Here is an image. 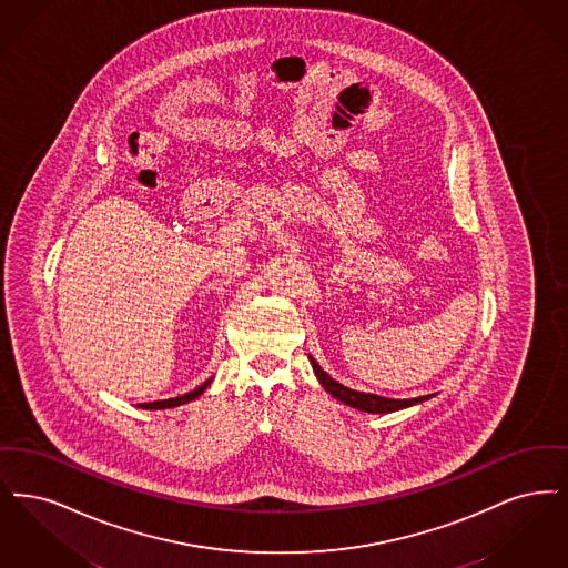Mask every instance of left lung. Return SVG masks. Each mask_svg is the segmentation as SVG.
Here are the masks:
<instances>
[{"mask_svg":"<svg viewBox=\"0 0 568 568\" xmlns=\"http://www.w3.org/2000/svg\"><path fill=\"white\" fill-rule=\"evenodd\" d=\"M310 361H312V367H314V373H316V377L321 379L322 386H324V390L326 393H331V395L335 396V398H339L342 403H346L349 407H354V409H361V412H369V414H390V412H396V409H403V407H409V405H416L419 400H424V398H428V396H418V398H407V400H398V398H386V396H377V395H365V393H356V390H352V388H346V386H342L339 382H335L326 371H322L321 365L310 356Z\"/></svg>","mask_w":568,"mask_h":568,"instance_id":"left-lung-1","label":"left lung"}]
</instances>
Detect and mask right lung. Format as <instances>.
Segmentation results:
<instances>
[{
    "label": "right lung",
    "instance_id": "add662e5",
    "mask_svg": "<svg viewBox=\"0 0 568 568\" xmlns=\"http://www.w3.org/2000/svg\"><path fill=\"white\" fill-rule=\"evenodd\" d=\"M210 382L212 379H207V382H203L199 388L195 390H191V393H186V395L175 396V398H168V400H154V403H142L140 407L142 409H168V407H178V405H184V403H189V400H195L197 396L203 395V390L210 386Z\"/></svg>",
    "mask_w": 568,
    "mask_h": 568
}]
</instances>
